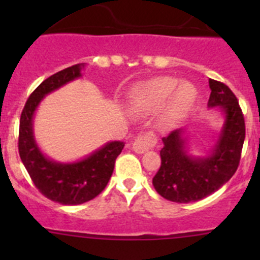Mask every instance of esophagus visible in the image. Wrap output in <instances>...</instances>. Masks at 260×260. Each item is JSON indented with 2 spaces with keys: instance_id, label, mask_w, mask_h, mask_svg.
Instances as JSON below:
<instances>
[{
  "instance_id": "1",
  "label": "esophagus",
  "mask_w": 260,
  "mask_h": 260,
  "mask_svg": "<svg viewBox=\"0 0 260 260\" xmlns=\"http://www.w3.org/2000/svg\"><path fill=\"white\" fill-rule=\"evenodd\" d=\"M156 144V137L153 133H143L139 134L133 142V150L137 153H144Z\"/></svg>"
}]
</instances>
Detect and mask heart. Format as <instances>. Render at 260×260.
I'll use <instances>...</instances> for the list:
<instances>
[{
    "mask_svg": "<svg viewBox=\"0 0 260 260\" xmlns=\"http://www.w3.org/2000/svg\"><path fill=\"white\" fill-rule=\"evenodd\" d=\"M194 84L174 77H157L135 86L132 95L133 109L139 113H152L167 104V113L177 119L185 116L197 102Z\"/></svg>",
    "mask_w": 260,
    "mask_h": 260,
    "instance_id": "1",
    "label": "heart"
}]
</instances>
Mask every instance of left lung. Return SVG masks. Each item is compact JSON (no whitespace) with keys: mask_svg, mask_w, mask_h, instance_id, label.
Returning a JSON list of instances; mask_svg holds the SVG:
<instances>
[{"mask_svg":"<svg viewBox=\"0 0 260 260\" xmlns=\"http://www.w3.org/2000/svg\"><path fill=\"white\" fill-rule=\"evenodd\" d=\"M208 107L224 114L219 138L207 156H191L186 150V128H177L162 138L161 165L152 183L162 198L176 203H190L217 191L232 178L245 141V119L237 98L221 82L210 79Z\"/></svg>","mask_w":260,"mask_h":260,"instance_id":"obj_1","label":"left lung"}]
</instances>
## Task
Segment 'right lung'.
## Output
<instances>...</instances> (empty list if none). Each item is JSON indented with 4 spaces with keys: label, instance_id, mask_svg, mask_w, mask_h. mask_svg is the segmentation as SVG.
Masks as SVG:
<instances>
[{
    "label": "right lung",
    "instance_id": "1",
    "mask_svg": "<svg viewBox=\"0 0 260 260\" xmlns=\"http://www.w3.org/2000/svg\"><path fill=\"white\" fill-rule=\"evenodd\" d=\"M84 68L86 63H78L47 78L28 98L19 123L18 148L31 180L48 199L66 206L86 203L105 189L113 173L117 156L125 146L123 142H109L74 162L54 161L39 148L34 137V116L39 104L48 93L82 77Z\"/></svg>",
    "mask_w": 260,
    "mask_h": 260
}]
</instances>
